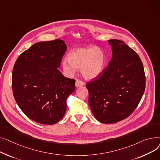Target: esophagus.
Here are the masks:
<instances>
[{
  "instance_id": "esophagus-1",
  "label": "esophagus",
  "mask_w": 160,
  "mask_h": 160,
  "mask_svg": "<svg viewBox=\"0 0 160 160\" xmlns=\"http://www.w3.org/2000/svg\"><path fill=\"white\" fill-rule=\"evenodd\" d=\"M84 85V82L79 79H76V87H82Z\"/></svg>"
}]
</instances>
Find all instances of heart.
Segmentation results:
<instances>
[{"label":"heart","mask_w":160,"mask_h":160,"mask_svg":"<svg viewBox=\"0 0 160 160\" xmlns=\"http://www.w3.org/2000/svg\"><path fill=\"white\" fill-rule=\"evenodd\" d=\"M107 57L102 50L95 46L83 47L74 49L62 62L64 71L73 74L76 69H81V74L86 79L98 77L106 67Z\"/></svg>","instance_id":"b5f03b06"}]
</instances>
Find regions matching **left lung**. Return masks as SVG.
Returning a JSON list of instances; mask_svg holds the SVG:
<instances>
[{
  "label": "left lung",
  "mask_w": 160,
  "mask_h": 160,
  "mask_svg": "<svg viewBox=\"0 0 160 160\" xmlns=\"http://www.w3.org/2000/svg\"><path fill=\"white\" fill-rule=\"evenodd\" d=\"M108 41L112 46V59L86 87L95 118L102 123H115L128 118L138 107L145 92V76L135 51L122 41Z\"/></svg>",
  "instance_id": "obj_1"
}]
</instances>
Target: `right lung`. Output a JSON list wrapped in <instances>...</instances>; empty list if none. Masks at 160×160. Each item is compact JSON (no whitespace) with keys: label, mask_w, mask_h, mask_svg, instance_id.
Wrapping results in <instances>:
<instances>
[{"label":"right lung","mask_w":160,"mask_h":160,"mask_svg":"<svg viewBox=\"0 0 160 160\" xmlns=\"http://www.w3.org/2000/svg\"><path fill=\"white\" fill-rule=\"evenodd\" d=\"M67 47L55 39L32 45L18 57L12 72L14 98L24 114L37 123L53 125L64 116L67 99L76 80L58 70Z\"/></svg>","instance_id":"add662e5"}]
</instances>
